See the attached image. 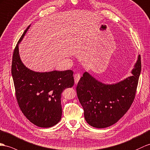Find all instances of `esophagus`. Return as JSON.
<instances>
[{
	"label": "esophagus",
	"instance_id": "34e87169",
	"mask_svg": "<svg viewBox=\"0 0 150 150\" xmlns=\"http://www.w3.org/2000/svg\"><path fill=\"white\" fill-rule=\"evenodd\" d=\"M80 78H81V76L79 75V74H75L74 75V82H75V83H76L77 84L78 83V81H79V79H80Z\"/></svg>",
	"mask_w": 150,
	"mask_h": 150
}]
</instances>
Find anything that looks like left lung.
Instances as JSON below:
<instances>
[{
	"mask_svg": "<svg viewBox=\"0 0 150 150\" xmlns=\"http://www.w3.org/2000/svg\"><path fill=\"white\" fill-rule=\"evenodd\" d=\"M141 70V56L132 71V76L122 81L109 85L98 81L85 72L79 81L76 91L90 125L98 129L108 127L125 114L136 96Z\"/></svg>",
	"mask_w": 150,
	"mask_h": 150,
	"instance_id": "1",
	"label": "left lung"
}]
</instances>
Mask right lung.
<instances>
[{
    "instance_id": "1",
    "label": "right lung",
    "mask_w": 150,
    "mask_h": 150,
    "mask_svg": "<svg viewBox=\"0 0 150 150\" xmlns=\"http://www.w3.org/2000/svg\"><path fill=\"white\" fill-rule=\"evenodd\" d=\"M27 28L14 50L11 73L16 100L26 118L35 125L48 128L62 117L61 93L74 83L73 71L39 72L25 67L21 62L18 45L28 30Z\"/></svg>"
}]
</instances>
